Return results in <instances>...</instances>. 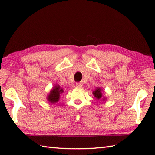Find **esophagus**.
Masks as SVG:
<instances>
[{
    "instance_id": "1",
    "label": "esophagus",
    "mask_w": 155,
    "mask_h": 155,
    "mask_svg": "<svg viewBox=\"0 0 155 155\" xmlns=\"http://www.w3.org/2000/svg\"><path fill=\"white\" fill-rule=\"evenodd\" d=\"M76 85H77V87H81L83 86V83H76Z\"/></svg>"
}]
</instances>
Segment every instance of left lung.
<instances>
[{
  "instance_id": "8db88e82",
  "label": "left lung",
  "mask_w": 155,
  "mask_h": 155,
  "mask_svg": "<svg viewBox=\"0 0 155 155\" xmlns=\"http://www.w3.org/2000/svg\"><path fill=\"white\" fill-rule=\"evenodd\" d=\"M93 94L97 99H98V100L101 99L102 97H103V94H102L101 88H100V87L96 88V90L93 91ZM103 99L105 100V98H104V97H103Z\"/></svg>"
}]
</instances>
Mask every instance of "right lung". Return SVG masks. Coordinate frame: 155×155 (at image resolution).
<instances>
[{"mask_svg":"<svg viewBox=\"0 0 155 155\" xmlns=\"http://www.w3.org/2000/svg\"><path fill=\"white\" fill-rule=\"evenodd\" d=\"M64 92L63 89L59 85H55L50 91L47 100L51 103H56L59 101L60 94Z\"/></svg>","mask_w":155,"mask_h":155,"instance_id":"add662e5","label":"right lung"}]
</instances>
